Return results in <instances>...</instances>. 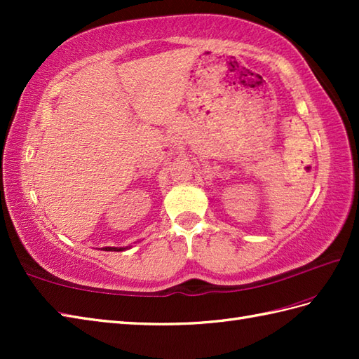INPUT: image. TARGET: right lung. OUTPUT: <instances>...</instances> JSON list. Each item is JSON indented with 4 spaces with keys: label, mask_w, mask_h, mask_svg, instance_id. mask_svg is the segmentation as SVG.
I'll list each match as a JSON object with an SVG mask.
<instances>
[{
    "label": "right lung",
    "mask_w": 359,
    "mask_h": 359,
    "mask_svg": "<svg viewBox=\"0 0 359 359\" xmlns=\"http://www.w3.org/2000/svg\"><path fill=\"white\" fill-rule=\"evenodd\" d=\"M131 248V245H128V247H103L102 250L103 251H125V250H129Z\"/></svg>",
    "instance_id": "add662e5"
}]
</instances>
